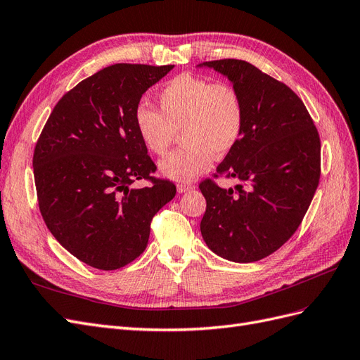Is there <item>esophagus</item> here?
I'll list each match as a JSON object with an SVG mask.
<instances>
[{
	"label": "esophagus",
	"instance_id": "esophagus-1",
	"mask_svg": "<svg viewBox=\"0 0 360 360\" xmlns=\"http://www.w3.org/2000/svg\"><path fill=\"white\" fill-rule=\"evenodd\" d=\"M192 189H195V184L193 183H179L177 184V192L179 193H184V192L192 191Z\"/></svg>",
	"mask_w": 360,
	"mask_h": 360
}]
</instances>
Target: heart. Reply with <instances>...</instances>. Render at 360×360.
I'll return each instance as SVG.
<instances>
[{"label": "heart", "mask_w": 360, "mask_h": 360, "mask_svg": "<svg viewBox=\"0 0 360 360\" xmlns=\"http://www.w3.org/2000/svg\"><path fill=\"white\" fill-rule=\"evenodd\" d=\"M160 112L139 105L134 114L136 132L158 156L168 153L181 135V147L159 163L163 177L191 181L212 167L214 155L225 156L238 144L245 108L234 86L189 73L172 78L159 96Z\"/></svg>", "instance_id": "b5f03b06"}]
</instances>
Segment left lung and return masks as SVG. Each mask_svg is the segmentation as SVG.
Masks as SVG:
<instances>
[{
  "label": "left lung",
  "mask_w": 360,
  "mask_h": 360,
  "mask_svg": "<svg viewBox=\"0 0 360 360\" xmlns=\"http://www.w3.org/2000/svg\"><path fill=\"white\" fill-rule=\"evenodd\" d=\"M231 82L245 108L238 144L217 176L246 184L222 189L200 184L207 209L200 228L205 245L234 263L274 254L297 230L320 181V138L297 94L242 60L198 64Z\"/></svg>",
  "instance_id": "obj_1"
}]
</instances>
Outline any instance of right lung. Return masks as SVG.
<instances>
[{"mask_svg": "<svg viewBox=\"0 0 360 360\" xmlns=\"http://www.w3.org/2000/svg\"><path fill=\"white\" fill-rule=\"evenodd\" d=\"M172 68L114 64L94 73L61 97L36 144L43 221L94 269L115 270L143 254L151 219L176 197V184L151 177L156 165L134 123L141 97ZM143 178L154 184L131 188Z\"/></svg>", "mask_w": 360, "mask_h": 360, "instance_id": "obj_1", "label": "right lung"}]
</instances>
